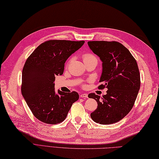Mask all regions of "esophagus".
<instances>
[{"instance_id": "34e87169", "label": "esophagus", "mask_w": 159, "mask_h": 159, "mask_svg": "<svg viewBox=\"0 0 159 159\" xmlns=\"http://www.w3.org/2000/svg\"><path fill=\"white\" fill-rule=\"evenodd\" d=\"M80 97L81 98H88V94H85V93H84V94H81Z\"/></svg>"}]
</instances>
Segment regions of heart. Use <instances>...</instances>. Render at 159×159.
Segmentation results:
<instances>
[{"label":"heart","instance_id":"b5f03b06","mask_svg":"<svg viewBox=\"0 0 159 159\" xmlns=\"http://www.w3.org/2000/svg\"><path fill=\"white\" fill-rule=\"evenodd\" d=\"M82 59H83V61L84 63H86V62H88V61H96V62L98 61L97 57H96L94 55H93V54L90 53V52L84 53L82 55ZM71 59H70L68 61V62L67 63V66H68L69 63H71Z\"/></svg>","mask_w":159,"mask_h":159}]
</instances>
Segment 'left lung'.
Wrapping results in <instances>:
<instances>
[{"label":"left lung","instance_id":"left-lung-1","mask_svg":"<svg viewBox=\"0 0 159 159\" xmlns=\"http://www.w3.org/2000/svg\"><path fill=\"white\" fill-rule=\"evenodd\" d=\"M89 47L102 62V72L98 88H107V94L91 93L97 109L90 116L100 124L119 121L132 109L140 88V74L137 62L129 50L116 41H89Z\"/></svg>","mask_w":159,"mask_h":159}]
</instances>
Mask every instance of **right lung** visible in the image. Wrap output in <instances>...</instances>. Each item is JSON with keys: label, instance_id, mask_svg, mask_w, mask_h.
<instances>
[{"label": "right lung", "instance_id": "right-lung-1", "mask_svg": "<svg viewBox=\"0 0 159 159\" xmlns=\"http://www.w3.org/2000/svg\"><path fill=\"white\" fill-rule=\"evenodd\" d=\"M84 41L50 40L27 59L22 71L21 93L35 117L48 124L63 121L78 93L55 90V76L63 73L65 63Z\"/></svg>", "mask_w": 159, "mask_h": 159}]
</instances>
